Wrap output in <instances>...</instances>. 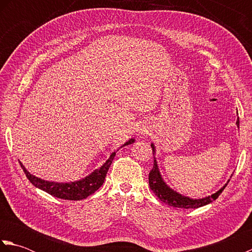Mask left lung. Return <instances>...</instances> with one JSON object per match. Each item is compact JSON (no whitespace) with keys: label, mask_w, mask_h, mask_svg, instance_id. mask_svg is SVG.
I'll return each mask as SVG.
<instances>
[{"label":"left lung","mask_w":252,"mask_h":252,"mask_svg":"<svg viewBox=\"0 0 252 252\" xmlns=\"http://www.w3.org/2000/svg\"><path fill=\"white\" fill-rule=\"evenodd\" d=\"M237 126L239 127V120L237 119L236 122ZM152 148H153V155L156 153V149H155V145L152 143ZM148 181H149V186H151V189L155 192L160 200L162 202L167 203L169 206L176 207V208H184V209H196L202 206H206L208 203L212 202L213 200H216L219 197V195L221 194L223 189H225L227 183L229 181H227V183L224 185L221 189H219L215 194H212L211 196L208 197H203L200 198V199H192V198L183 196L182 194H179L178 191L173 190L172 189L167 185V183L163 181L161 174H160V171L158 168V164L156 161V158L154 157V167L151 170L148 175Z\"/></svg>","instance_id":"8db88e82"}]
</instances>
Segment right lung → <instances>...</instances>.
<instances>
[{
	"instance_id": "1",
	"label": "right lung",
	"mask_w": 252,
	"mask_h": 252,
	"mask_svg": "<svg viewBox=\"0 0 252 252\" xmlns=\"http://www.w3.org/2000/svg\"><path fill=\"white\" fill-rule=\"evenodd\" d=\"M134 142V138H130V140L123 144L121 147L130 145V144H133ZM115 155L116 153H112L108 160H107L99 169L94 170L90 175L85 176L82 180L70 182V183H58V182H50L36 178V176L32 175L29 171H27L23 163H19L20 167L23 168L27 178H28L31 183L35 187H37V189L46 191L47 194H50L52 196L61 198V199L81 200L85 199V198L89 197L90 195H92L93 192H95L101 185H103L106 174L108 172L112 160L115 158Z\"/></svg>"
}]
</instances>
